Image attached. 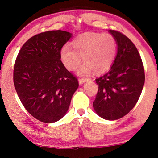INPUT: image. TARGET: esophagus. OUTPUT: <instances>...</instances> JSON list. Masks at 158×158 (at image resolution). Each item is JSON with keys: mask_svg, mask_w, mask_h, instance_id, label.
Instances as JSON below:
<instances>
[{"mask_svg": "<svg viewBox=\"0 0 158 158\" xmlns=\"http://www.w3.org/2000/svg\"><path fill=\"white\" fill-rule=\"evenodd\" d=\"M88 81L87 78H79L78 79V82H79V84L80 85H82L83 83H85V82H86Z\"/></svg>", "mask_w": 158, "mask_h": 158, "instance_id": "obj_1", "label": "esophagus"}]
</instances>
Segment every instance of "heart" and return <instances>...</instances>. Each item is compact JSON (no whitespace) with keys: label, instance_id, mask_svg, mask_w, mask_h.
<instances>
[{"label":"heart","instance_id":"obj_1","mask_svg":"<svg viewBox=\"0 0 158 158\" xmlns=\"http://www.w3.org/2000/svg\"><path fill=\"white\" fill-rule=\"evenodd\" d=\"M65 45L60 50L62 63L69 70H75L81 62H85L78 70L80 75H87L92 70L96 73L111 68L116 52V41L110 34L85 33Z\"/></svg>","mask_w":158,"mask_h":158}]
</instances>
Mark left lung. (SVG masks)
<instances>
[{
    "instance_id": "8db88e82",
    "label": "left lung",
    "mask_w": 158,
    "mask_h": 158,
    "mask_svg": "<svg viewBox=\"0 0 158 158\" xmlns=\"http://www.w3.org/2000/svg\"><path fill=\"white\" fill-rule=\"evenodd\" d=\"M118 46L111 68L96 79L98 90L93 106L96 114L107 120H116L135 107L141 95L145 75L137 47L121 32L109 30Z\"/></svg>"
}]
</instances>
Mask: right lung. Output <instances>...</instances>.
Instances as JSON below:
<instances>
[{
    "mask_svg": "<svg viewBox=\"0 0 158 158\" xmlns=\"http://www.w3.org/2000/svg\"><path fill=\"white\" fill-rule=\"evenodd\" d=\"M71 36L62 30L42 32L27 41L17 55L15 89L26 110L42 122L63 117L78 88L77 77L60 60V50Z\"/></svg>",
    "mask_w": 158,
    "mask_h": 158,
    "instance_id": "right-lung-1",
    "label": "right lung"
}]
</instances>
